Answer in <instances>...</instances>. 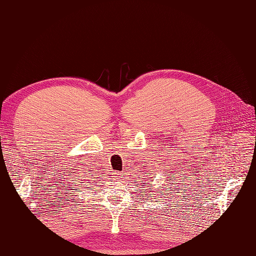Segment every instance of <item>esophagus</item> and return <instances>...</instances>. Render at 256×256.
<instances>
[{
	"mask_svg": "<svg viewBox=\"0 0 256 256\" xmlns=\"http://www.w3.org/2000/svg\"><path fill=\"white\" fill-rule=\"evenodd\" d=\"M120 175H122V174H120V172H115V177H120Z\"/></svg>",
	"mask_w": 256,
	"mask_h": 256,
	"instance_id": "obj_1",
	"label": "esophagus"
}]
</instances>
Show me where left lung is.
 <instances>
[{
  "label": "left lung",
  "mask_w": 256,
  "mask_h": 256,
  "mask_svg": "<svg viewBox=\"0 0 256 256\" xmlns=\"http://www.w3.org/2000/svg\"><path fill=\"white\" fill-rule=\"evenodd\" d=\"M142 186H144V185H142Z\"/></svg>",
  "instance_id": "8db88e82"
}]
</instances>
